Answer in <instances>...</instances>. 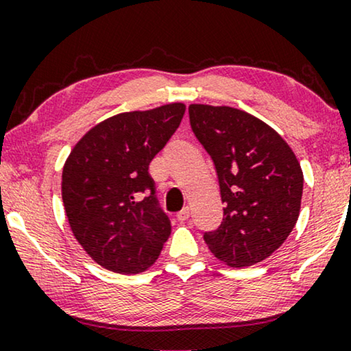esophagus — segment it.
Listing matches in <instances>:
<instances>
[{"label": "esophagus", "instance_id": "obj_1", "mask_svg": "<svg viewBox=\"0 0 351 351\" xmlns=\"http://www.w3.org/2000/svg\"><path fill=\"white\" fill-rule=\"evenodd\" d=\"M190 217V208H184L180 210V213H177V220H180V222H184Z\"/></svg>", "mask_w": 351, "mask_h": 351}]
</instances>
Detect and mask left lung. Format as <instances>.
Listing matches in <instances>:
<instances>
[{
	"label": "left lung",
	"mask_w": 351,
	"mask_h": 351,
	"mask_svg": "<svg viewBox=\"0 0 351 351\" xmlns=\"http://www.w3.org/2000/svg\"><path fill=\"white\" fill-rule=\"evenodd\" d=\"M190 124L213 158L223 220L204 241L217 261L243 268L270 257L295 227L304 172L275 129L239 108L191 104Z\"/></svg>",
	"instance_id": "8db88e82"
}]
</instances>
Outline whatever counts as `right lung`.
<instances>
[{
	"mask_svg": "<svg viewBox=\"0 0 351 351\" xmlns=\"http://www.w3.org/2000/svg\"><path fill=\"white\" fill-rule=\"evenodd\" d=\"M185 105L124 112L90 128L62 171V201L76 241L123 275L150 268L171 234L148 165L179 128Z\"/></svg>",
	"mask_w": 351,
	"mask_h": 351,
	"instance_id": "1",
	"label": "right lung"
}]
</instances>
